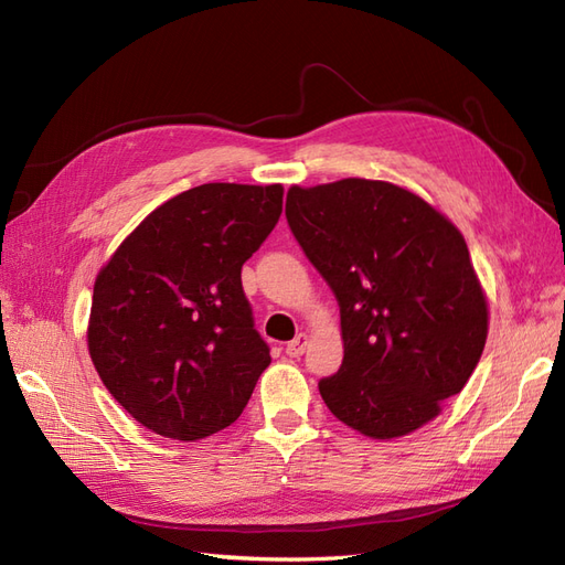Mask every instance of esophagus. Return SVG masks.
Returning a JSON list of instances; mask_svg holds the SVG:
<instances>
[{"label": "esophagus", "mask_w": 565, "mask_h": 565, "mask_svg": "<svg viewBox=\"0 0 565 565\" xmlns=\"http://www.w3.org/2000/svg\"><path fill=\"white\" fill-rule=\"evenodd\" d=\"M306 347H309V337H306V334H297V337L285 347V353H287L289 358H299V355L306 351Z\"/></svg>", "instance_id": "esophagus-1"}]
</instances>
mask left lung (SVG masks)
I'll return each instance as SVG.
<instances>
[{
	"label": "left lung",
	"instance_id": "1",
	"mask_svg": "<svg viewBox=\"0 0 565 565\" xmlns=\"http://www.w3.org/2000/svg\"><path fill=\"white\" fill-rule=\"evenodd\" d=\"M285 216L337 297L344 361L318 382L330 413L396 438L465 388L488 337V303L465 237L386 181L292 185Z\"/></svg>",
	"mask_w": 565,
	"mask_h": 565
}]
</instances>
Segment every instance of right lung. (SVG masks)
<instances>
[{
	"instance_id": "obj_1",
	"label": "right lung",
	"mask_w": 565,
	"mask_h": 565,
	"mask_svg": "<svg viewBox=\"0 0 565 565\" xmlns=\"http://www.w3.org/2000/svg\"><path fill=\"white\" fill-rule=\"evenodd\" d=\"M280 212V183H202L150 212L100 268L89 353L146 429L198 440L243 415L270 349L241 270Z\"/></svg>"
}]
</instances>
